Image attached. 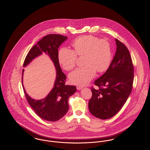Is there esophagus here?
Listing matches in <instances>:
<instances>
[{"instance_id":"1","label":"esophagus","mask_w":150,"mask_h":150,"mask_svg":"<svg viewBox=\"0 0 150 150\" xmlns=\"http://www.w3.org/2000/svg\"><path fill=\"white\" fill-rule=\"evenodd\" d=\"M76 88H77L78 90H80V89H81L82 88H83V87L81 86H76Z\"/></svg>"}]
</instances>
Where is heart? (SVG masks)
<instances>
[{
  "label": "heart",
  "mask_w": 150,
  "mask_h": 150,
  "mask_svg": "<svg viewBox=\"0 0 150 150\" xmlns=\"http://www.w3.org/2000/svg\"><path fill=\"white\" fill-rule=\"evenodd\" d=\"M73 50L61 48L58 53L59 64L66 71H71L76 66L77 56L83 57V67L69 75L71 83L79 86L88 84L98 73L106 71L111 62V48L106 39L93 35L79 36L71 43Z\"/></svg>",
  "instance_id": "1"
}]
</instances>
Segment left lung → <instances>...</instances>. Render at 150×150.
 <instances>
[{
    "label": "left lung",
    "instance_id": "1",
    "mask_svg": "<svg viewBox=\"0 0 150 150\" xmlns=\"http://www.w3.org/2000/svg\"><path fill=\"white\" fill-rule=\"evenodd\" d=\"M116 50L105 73L94 81L88 107L92 114L105 120L113 117L124 106L132 92L134 67L126 45L115 39Z\"/></svg>",
    "mask_w": 150,
    "mask_h": 150
}]
</instances>
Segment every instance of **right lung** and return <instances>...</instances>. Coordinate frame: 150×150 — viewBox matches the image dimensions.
<instances>
[{
  "instance_id": "right-lung-1",
  "label": "right lung",
  "mask_w": 150,
  "mask_h": 150,
  "mask_svg": "<svg viewBox=\"0 0 150 150\" xmlns=\"http://www.w3.org/2000/svg\"><path fill=\"white\" fill-rule=\"evenodd\" d=\"M66 39L67 36L59 34L45 36L29 50L23 62V66L25 67L34 58L44 52L50 56L56 67L57 76L54 87L43 100H35L29 97L23 86L22 78L23 91L30 106L40 117L47 121H58L67 112L69 98L76 91L75 86L65 85L66 76L62 71L58 59V49ZM23 72V70L22 75Z\"/></svg>"
}]
</instances>
